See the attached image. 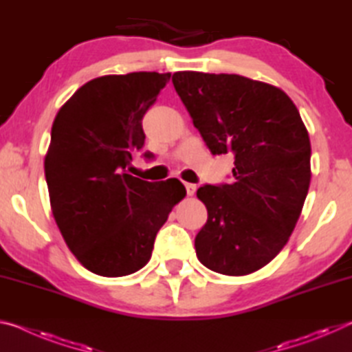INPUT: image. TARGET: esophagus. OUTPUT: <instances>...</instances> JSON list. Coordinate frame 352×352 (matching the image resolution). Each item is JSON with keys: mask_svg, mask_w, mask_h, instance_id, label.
Returning <instances> with one entry per match:
<instances>
[{"mask_svg": "<svg viewBox=\"0 0 352 352\" xmlns=\"http://www.w3.org/2000/svg\"><path fill=\"white\" fill-rule=\"evenodd\" d=\"M184 188H186V194L188 195H194L195 190H197V186L192 183H184Z\"/></svg>", "mask_w": 352, "mask_h": 352, "instance_id": "obj_1", "label": "esophagus"}]
</instances>
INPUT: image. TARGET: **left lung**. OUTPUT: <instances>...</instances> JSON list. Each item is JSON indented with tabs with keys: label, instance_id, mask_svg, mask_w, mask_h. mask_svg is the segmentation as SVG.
Wrapping results in <instances>:
<instances>
[{
	"label": "left lung",
	"instance_id": "obj_1",
	"mask_svg": "<svg viewBox=\"0 0 352 352\" xmlns=\"http://www.w3.org/2000/svg\"><path fill=\"white\" fill-rule=\"evenodd\" d=\"M175 91L212 155L233 153L230 183L205 184L208 220L195 253L208 269L242 276L287 243L311 184V141L292 99L237 74L178 71Z\"/></svg>",
	"mask_w": 352,
	"mask_h": 352
}]
</instances>
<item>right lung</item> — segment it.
I'll return each instance as SVG.
<instances>
[{"label":"right lung","mask_w":352,"mask_h":352,"mask_svg":"<svg viewBox=\"0 0 352 352\" xmlns=\"http://www.w3.org/2000/svg\"><path fill=\"white\" fill-rule=\"evenodd\" d=\"M169 79L170 73L155 71L96 77L52 124L45 157L51 210L71 253L96 275L142 269L160 228L186 195L177 178L157 184L127 174L132 153L144 146L142 118Z\"/></svg>","instance_id":"1"}]
</instances>
